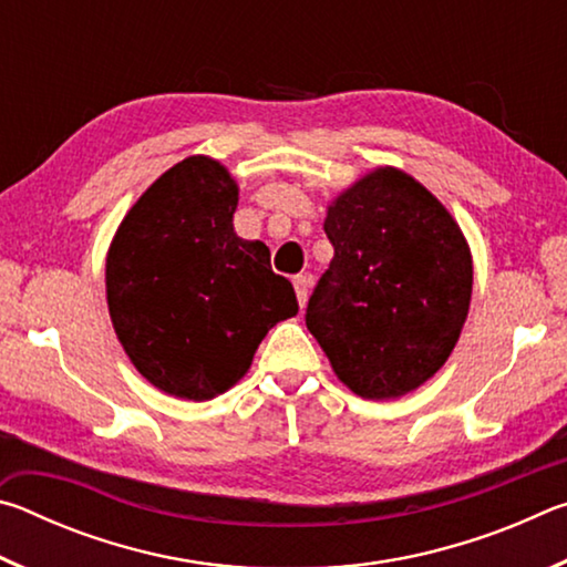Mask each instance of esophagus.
Segmentation results:
<instances>
[{
    "instance_id": "34e87169",
    "label": "esophagus",
    "mask_w": 567,
    "mask_h": 567,
    "mask_svg": "<svg viewBox=\"0 0 567 567\" xmlns=\"http://www.w3.org/2000/svg\"><path fill=\"white\" fill-rule=\"evenodd\" d=\"M292 285H295L297 302H300V307H305V302H307V292H310V280H307L305 275H295V277H292Z\"/></svg>"
}]
</instances>
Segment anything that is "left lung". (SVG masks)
<instances>
[{
    "mask_svg": "<svg viewBox=\"0 0 567 567\" xmlns=\"http://www.w3.org/2000/svg\"><path fill=\"white\" fill-rule=\"evenodd\" d=\"M324 233L334 257L307 302V330L354 395H408L443 368L465 324L473 257L463 233L395 167L344 189Z\"/></svg>",
    "mask_w": 567,
    "mask_h": 567,
    "instance_id": "left-lung-1",
    "label": "left lung"
}]
</instances>
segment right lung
<instances>
[{
    "label": "right lung",
    "instance_id": "right-lung-1",
    "mask_svg": "<svg viewBox=\"0 0 567 567\" xmlns=\"http://www.w3.org/2000/svg\"><path fill=\"white\" fill-rule=\"evenodd\" d=\"M237 192L217 159H182L132 205L107 252V305L124 352L182 400L233 388L267 330L297 315L267 245L235 233Z\"/></svg>",
    "mask_w": 567,
    "mask_h": 567
}]
</instances>
